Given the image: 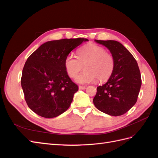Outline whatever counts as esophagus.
Instances as JSON below:
<instances>
[{
  "label": "esophagus",
  "mask_w": 158,
  "mask_h": 158,
  "mask_svg": "<svg viewBox=\"0 0 158 158\" xmlns=\"http://www.w3.org/2000/svg\"><path fill=\"white\" fill-rule=\"evenodd\" d=\"M79 89H86V86H82V85H79Z\"/></svg>",
  "instance_id": "1"
}]
</instances>
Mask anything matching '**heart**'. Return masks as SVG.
Listing matches in <instances>:
<instances>
[{
	"label": "heart",
	"instance_id": "1",
	"mask_svg": "<svg viewBox=\"0 0 158 158\" xmlns=\"http://www.w3.org/2000/svg\"><path fill=\"white\" fill-rule=\"evenodd\" d=\"M82 66L84 71L76 78L80 84L104 82L111 76L114 66L113 56L106 52L103 47L89 44L81 47L76 57L72 54L66 56L64 68L68 75L74 78Z\"/></svg>",
	"mask_w": 158,
	"mask_h": 158
}]
</instances>
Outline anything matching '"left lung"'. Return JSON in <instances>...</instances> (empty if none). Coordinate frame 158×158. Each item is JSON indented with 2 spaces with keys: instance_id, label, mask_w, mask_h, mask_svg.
Wrapping results in <instances>:
<instances>
[{
  "instance_id": "8db88e82",
  "label": "left lung",
  "mask_w": 158,
  "mask_h": 158,
  "mask_svg": "<svg viewBox=\"0 0 158 158\" xmlns=\"http://www.w3.org/2000/svg\"><path fill=\"white\" fill-rule=\"evenodd\" d=\"M95 41L109 49L114 57V66L107 82L97 88L94 104L109 115H122L136 103L142 84L139 67L132 55L119 42Z\"/></svg>"
}]
</instances>
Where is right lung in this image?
I'll use <instances>...</instances> for the list:
<instances>
[{
  "label": "right lung",
  "mask_w": 158,
  "mask_h": 158,
  "mask_svg": "<svg viewBox=\"0 0 158 158\" xmlns=\"http://www.w3.org/2000/svg\"><path fill=\"white\" fill-rule=\"evenodd\" d=\"M84 38L47 41L28 57L21 85L30 109L38 115L53 118L67 110L78 90L64 68L66 56Z\"/></svg>",
  "instance_id": "1"
}]
</instances>
